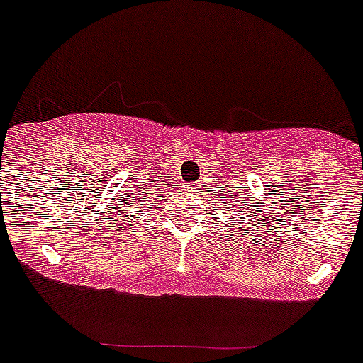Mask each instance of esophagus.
Returning a JSON list of instances; mask_svg holds the SVG:
<instances>
[{"instance_id":"esophagus-1","label":"esophagus","mask_w":363,"mask_h":363,"mask_svg":"<svg viewBox=\"0 0 363 363\" xmlns=\"http://www.w3.org/2000/svg\"><path fill=\"white\" fill-rule=\"evenodd\" d=\"M186 191H188V195H191V197H195L199 191L197 184H186Z\"/></svg>"}]
</instances>
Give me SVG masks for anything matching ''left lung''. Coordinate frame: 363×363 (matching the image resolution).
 <instances>
[{
	"instance_id": "left-lung-1",
	"label": "left lung",
	"mask_w": 363,
	"mask_h": 363,
	"mask_svg": "<svg viewBox=\"0 0 363 363\" xmlns=\"http://www.w3.org/2000/svg\"><path fill=\"white\" fill-rule=\"evenodd\" d=\"M222 199H223V197H222Z\"/></svg>"
}]
</instances>
